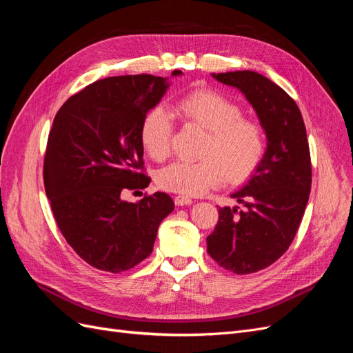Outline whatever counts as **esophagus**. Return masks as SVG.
<instances>
[{
    "label": "esophagus",
    "mask_w": 353,
    "mask_h": 353,
    "mask_svg": "<svg viewBox=\"0 0 353 353\" xmlns=\"http://www.w3.org/2000/svg\"><path fill=\"white\" fill-rule=\"evenodd\" d=\"M191 203H193V200H191V199L187 197V196L178 194V196L175 197V205H176V206H187V205H191Z\"/></svg>",
    "instance_id": "obj_1"
}]
</instances>
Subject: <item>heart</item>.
Segmentation results:
<instances>
[{
    "label": "heart",
    "instance_id": "heart-1",
    "mask_svg": "<svg viewBox=\"0 0 353 353\" xmlns=\"http://www.w3.org/2000/svg\"><path fill=\"white\" fill-rule=\"evenodd\" d=\"M174 113L187 126L205 131L197 162H175L159 170L160 188L185 196H200L221 184L249 181L266 152V132L256 117L243 114L241 104L218 90L199 88L174 104ZM174 125L166 110L154 108L141 123V144L156 162L170 153Z\"/></svg>",
    "mask_w": 353,
    "mask_h": 353
}]
</instances>
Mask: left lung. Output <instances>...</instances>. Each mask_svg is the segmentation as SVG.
I'll return each instance as SVG.
<instances>
[{
    "label": "left lung",
    "mask_w": 353,
    "mask_h": 353,
    "mask_svg": "<svg viewBox=\"0 0 353 353\" xmlns=\"http://www.w3.org/2000/svg\"><path fill=\"white\" fill-rule=\"evenodd\" d=\"M239 88L258 113L268 148L252 179L231 197L244 206L219 208L208 253L239 275L268 268L290 248L312 184L306 128L296 101L279 85L252 70L213 74Z\"/></svg>",
    "instance_id": "8db88e82"
}]
</instances>
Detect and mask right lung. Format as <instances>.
I'll return each mask as SVG.
<instances>
[{"mask_svg":"<svg viewBox=\"0 0 353 353\" xmlns=\"http://www.w3.org/2000/svg\"><path fill=\"white\" fill-rule=\"evenodd\" d=\"M166 88L147 73L100 79L72 95L52 122L42 172L52 215L70 248L100 271L119 274L148 258L174 210L160 191L138 203L121 197L150 184L141 123Z\"/></svg>","mask_w":353,"mask_h":353,"instance_id":"add662e5","label":"right lung"}]
</instances>
